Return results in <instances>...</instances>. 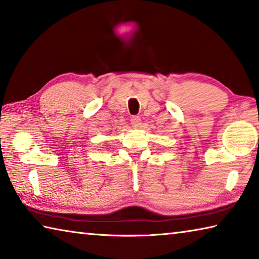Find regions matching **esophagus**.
I'll use <instances>...</instances> for the list:
<instances>
[{
    "instance_id": "esophagus-1",
    "label": "esophagus",
    "mask_w": 259,
    "mask_h": 259,
    "mask_svg": "<svg viewBox=\"0 0 259 259\" xmlns=\"http://www.w3.org/2000/svg\"><path fill=\"white\" fill-rule=\"evenodd\" d=\"M131 124H133L134 128H139L140 124H142V120H140L139 116H133L131 117Z\"/></svg>"
}]
</instances>
